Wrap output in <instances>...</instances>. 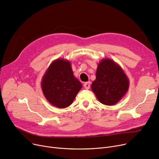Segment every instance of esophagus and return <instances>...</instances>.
Instances as JSON below:
<instances>
[{
  "label": "esophagus",
  "mask_w": 159,
  "mask_h": 159,
  "mask_svg": "<svg viewBox=\"0 0 159 159\" xmlns=\"http://www.w3.org/2000/svg\"><path fill=\"white\" fill-rule=\"evenodd\" d=\"M84 87L85 89H90V81H87V82H85L84 85Z\"/></svg>",
  "instance_id": "34e87169"
}]
</instances>
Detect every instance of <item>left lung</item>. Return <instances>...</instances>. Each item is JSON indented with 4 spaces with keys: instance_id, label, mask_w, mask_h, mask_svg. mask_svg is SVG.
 <instances>
[{
    "instance_id": "8db88e82",
    "label": "left lung",
    "mask_w": 159,
    "mask_h": 159,
    "mask_svg": "<svg viewBox=\"0 0 159 159\" xmlns=\"http://www.w3.org/2000/svg\"><path fill=\"white\" fill-rule=\"evenodd\" d=\"M129 87V79L122 67L111 59H102L98 65L96 80L91 85L99 102L114 105L124 96Z\"/></svg>"
}]
</instances>
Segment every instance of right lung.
<instances>
[{"instance_id":"obj_1","label":"right lung","mask_w":159,"mask_h":159,"mask_svg":"<svg viewBox=\"0 0 159 159\" xmlns=\"http://www.w3.org/2000/svg\"><path fill=\"white\" fill-rule=\"evenodd\" d=\"M41 84L47 101L61 109L70 106L82 88L80 81L74 75L70 62L61 58L50 65Z\"/></svg>"}]
</instances>
